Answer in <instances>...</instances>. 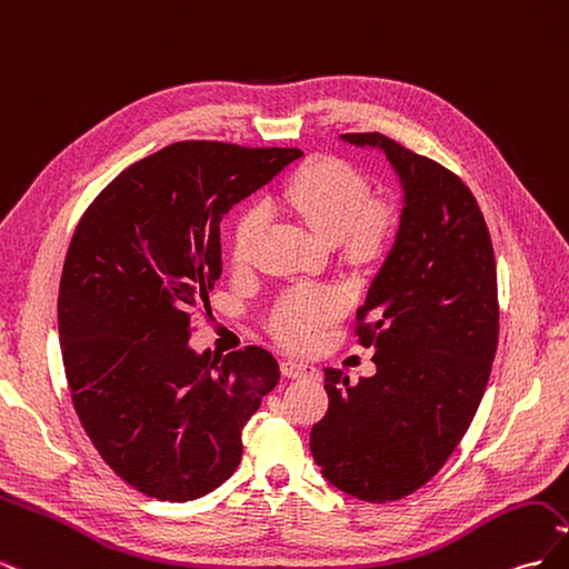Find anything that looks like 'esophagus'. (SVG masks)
I'll return each instance as SVG.
<instances>
[{
	"label": "esophagus",
	"mask_w": 569,
	"mask_h": 569,
	"mask_svg": "<svg viewBox=\"0 0 569 569\" xmlns=\"http://www.w3.org/2000/svg\"><path fill=\"white\" fill-rule=\"evenodd\" d=\"M280 370L284 377H291V380H306V377H318V370L308 363H301V360H282Z\"/></svg>",
	"instance_id": "34e87169"
}]
</instances>
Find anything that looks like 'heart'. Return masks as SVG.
Instances as JSON below:
<instances>
[{"label":"heart","instance_id":"heart-1","mask_svg":"<svg viewBox=\"0 0 569 569\" xmlns=\"http://www.w3.org/2000/svg\"><path fill=\"white\" fill-rule=\"evenodd\" d=\"M370 192L366 178L349 163L337 159H318L303 166L289 180L282 192V203L299 216L308 230L327 244H337L349 234L356 256H370L385 239V222L363 213ZM266 226V213L251 209L237 222L232 237V261L244 268L251 261L253 244ZM341 311L337 291L299 289L274 308L270 330L291 349H306L322 337L325 327Z\"/></svg>","mask_w":569,"mask_h":569}]
</instances>
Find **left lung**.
Listing matches in <instances>:
<instances>
[{
  "label": "left lung",
  "mask_w": 569,
  "mask_h": 569,
  "mask_svg": "<svg viewBox=\"0 0 569 569\" xmlns=\"http://www.w3.org/2000/svg\"><path fill=\"white\" fill-rule=\"evenodd\" d=\"M343 142L382 151L403 209L393 247L356 311L377 372L325 368L330 408L311 429L322 477L368 503L418 491L449 460L485 396L498 343L496 258L465 182L380 132Z\"/></svg>",
  "instance_id": "left-lung-1"
}]
</instances>
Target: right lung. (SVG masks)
<instances>
[{"label": "right lung", "instance_id": "right-lung-1", "mask_svg": "<svg viewBox=\"0 0 569 569\" xmlns=\"http://www.w3.org/2000/svg\"><path fill=\"white\" fill-rule=\"evenodd\" d=\"M301 157L176 142L126 168L78 222L59 284L63 370L82 429L137 491L194 501L242 460L278 360L261 347L218 360L189 337L222 272V216Z\"/></svg>", "mask_w": 569, "mask_h": 569}]
</instances>
